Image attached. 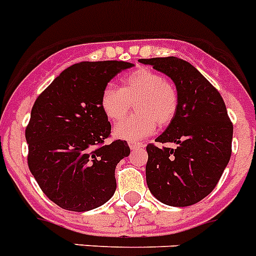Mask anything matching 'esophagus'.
<instances>
[{
	"mask_svg": "<svg viewBox=\"0 0 256 256\" xmlns=\"http://www.w3.org/2000/svg\"><path fill=\"white\" fill-rule=\"evenodd\" d=\"M128 146H130V150H132V151H136V150H140V148L144 147V144L140 143V142H128Z\"/></svg>",
	"mask_w": 256,
	"mask_h": 256,
	"instance_id": "34e87169",
	"label": "esophagus"
}]
</instances>
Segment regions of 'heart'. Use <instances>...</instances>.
Returning a JSON list of instances; mask_svg holds the SVG:
<instances>
[{"mask_svg":"<svg viewBox=\"0 0 256 256\" xmlns=\"http://www.w3.org/2000/svg\"><path fill=\"white\" fill-rule=\"evenodd\" d=\"M137 113L120 122L114 135L126 140H138L154 132L156 126L170 124L178 108L176 86L160 72L140 68L122 79L121 88L106 84L100 96V108L112 122L126 116L131 102Z\"/></svg>","mask_w":256,"mask_h":256,"instance_id":"obj_1","label":"heart"}]
</instances>
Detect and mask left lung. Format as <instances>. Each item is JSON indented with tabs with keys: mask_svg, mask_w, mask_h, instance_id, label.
<instances>
[{
	"mask_svg": "<svg viewBox=\"0 0 256 256\" xmlns=\"http://www.w3.org/2000/svg\"><path fill=\"white\" fill-rule=\"evenodd\" d=\"M174 82L178 108L154 142L147 146L146 180L164 204L188 207L212 192L232 154L233 124L218 91L194 66L177 57L139 60Z\"/></svg>",
	"mask_w": 256,
	"mask_h": 256,
	"instance_id": "8db88e82",
	"label": "left lung"
}]
</instances>
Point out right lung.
I'll use <instances>...</instances> for the list:
<instances>
[{
	"instance_id": "1",
	"label": "right lung",
	"mask_w": 256,
	"mask_h": 256,
	"mask_svg": "<svg viewBox=\"0 0 256 256\" xmlns=\"http://www.w3.org/2000/svg\"><path fill=\"white\" fill-rule=\"evenodd\" d=\"M124 61L70 66L38 95L26 128L28 168L46 196L74 212L98 208L114 194L116 166L130 154L126 140L104 144L110 122L100 108L104 87Z\"/></svg>"
}]
</instances>
